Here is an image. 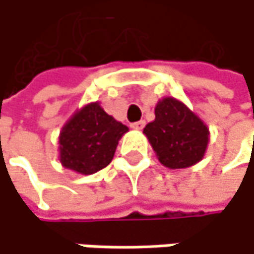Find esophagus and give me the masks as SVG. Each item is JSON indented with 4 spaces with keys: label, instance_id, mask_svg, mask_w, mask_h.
Masks as SVG:
<instances>
[{
    "label": "esophagus",
    "instance_id": "esophagus-1",
    "mask_svg": "<svg viewBox=\"0 0 254 254\" xmlns=\"http://www.w3.org/2000/svg\"><path fill=\"white\" fill-rule=\"evenodd\" d=\"M144 126H146V122H144V120H140V122L132 123V125H131V128H132V129H138V131H140V129H143V128H144Z\"/></svg>",
    "mask_w": 254,
    "mask_h": 254
}]
</instances>
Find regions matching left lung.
<instances>
[{
  "instance_id": "left-lung-1",
  "label": "left lung",
  "mask_w": 254,
  "mask_h": 254,
  "mask_svg": "<svg viewBox=\"0 0 254 254\" xmlns=\"http://www.w3.org/2000/svg\"><path fill=\"white\" fill-rule=\"evenodd\" d=\"M155 120L146 125L153 150L162 165L179 170L199 162L208 144V129L183 102L164 98L155 108Z\"/></svg>"
}]
</instances>
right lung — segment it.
I'll return each mask as SVG.
<instances>
[{"mask_svg":"<svg viewBox=\"0 0 254 254\" xmlns=\"http://www.w3.org/2000/svg\"><path fill=\"white\" fill-rule=\"evenodd\" d=\"M128 126L108 116L98 102L75 113L59 137L61 162L80 174H93L105 168Z\"/></svg>","mask_w":254,"mask_h":254,"instance_id":"1","label":"right lung"}]
</instances>
